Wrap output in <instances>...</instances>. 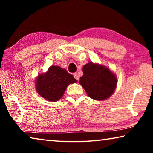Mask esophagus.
I'll return each instance as SVG.
<instances>
[{
  "mask_svg": "<svg viewBox=\"0 0 153 153\" xmlns=\"http://www.w3.org/2000/svg\"><path fill=\"white\" fill-rule=\"evenodd\" d=\"M74 77L75 79H76V80H77V81H78V80H79V76H78V75H77L76 73H74Z\"/></svg>",
  "mask_w": 153,
  "mask_h": 153,
  "instance_id": "obj_1",
  "label": "esophagus"
}]
</instances>
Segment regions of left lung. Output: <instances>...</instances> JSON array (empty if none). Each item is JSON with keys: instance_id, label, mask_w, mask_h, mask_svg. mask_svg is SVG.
<instances>
[{"instance_id": "8db88e82", "label": "left lung", "mask_w": 153, "mask_h": 153, "mask_svg": "<svg viewBox=\"0 0 153 153\" xmlns=\"http://www.w3.org/2000/svg\"><path fill=\"white\" fill-rule=\"evenodd\" d=\"M83 76L79 83L92 99L102 100L109 98L117 86V77L108 67L89 62L83 67Z\"/></svg>"}]
</instances>
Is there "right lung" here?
I'll use <instances>...</instances> for the list:
<instances>
[{
  "label": "right lung",
  "instance_id": "obj_1",
  "mask_svg": "<svg viewBox=\"0 0 153 153\" xmlns=\"http://www.w3.org/2000/svg\"><path fill=\"white\" fill-rule=\"evenodd\" d=\"M76 82L66 69L53 65L46 73L38 75L36 79V89L45 99L55 102L62 98L69 84Z\"/></svg>",
  "mask_w": 153,
  "mask_h": 153
}]
</instances>
